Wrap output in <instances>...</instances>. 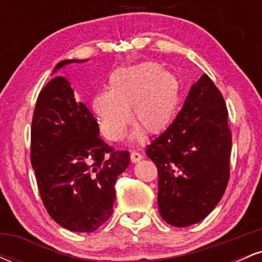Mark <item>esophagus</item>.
<instances>
[{"instance_id": "obj_1", "label": "esophagus", "mask_w": 262, "mask_h": 262, "mask_svg": "<svg viewBox=\"0 0 262 262\" xmlns=\"http://www.w3.org/2000/svg\"><path fill=\"white\" fill-rule=\"evenodd\" d=\"M141 159H143V155H141L140 152H138V151H132V154H130V160H132V162H138V161H140Z\"/></svg>"}]
</instances>
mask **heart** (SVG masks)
<instances>
[{
  "mask_svg": "<svg viewBox=\"0 0 262 262\" xmlns=\"http://www.w3.org/2000/svg\"><path fill=\"white\" fill-rule=\"evenodd\" d=\"M181 85L173 74L158 62L118 69L108 77V90L93 95L92 110L104 137L111 141L124 138L132 119L146 134L165 130L175 117Z\"/></svg>",
  "mask_w": 262,
  "mask_h": 262,
  "instance_id": "obj_1",
  "label": "heart"
}]
</instances>
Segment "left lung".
I'll return each mask as SVG.
<instances>
[{
  "instance_id": "1",
  "label": "left lung",
  "mask_w": 262,
  "mask_h": 262,
  "mask_svg": "<svg viewBox=\"0 0 262 262\" xmlns=\"http://www.w3.org/2000/svg\"><path fill=\"white\" fill-rule=\"evenodd\" d=\"M230 152L225 101L204 74L173 122L146 149L158 167L159 212L166 223L188 227L215 208L229 181Z\"/></svg>"
}]
</instances>
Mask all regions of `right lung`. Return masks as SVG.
<instances>
[{
  "instance_id": "right-lung-1",
  "label": "right lung",
  "mask_w": 262,
  "mask_h": 262,
  "mask_svg": "<svg viewBox=\"0 0 262 262\" xmlns=\"http://www.w3.org/2000/svg\"><path fill=\"white\" fill-rule=\"evenodd\" d=\"M82 60H64L66 64ZM91 111L75 100L65 77L41 90L31 129V161L49 215L71 231L92 233L113 213L116 180L128 167L129 151L114 150L98 137Z\"/></svg>"
}]
</instances>
